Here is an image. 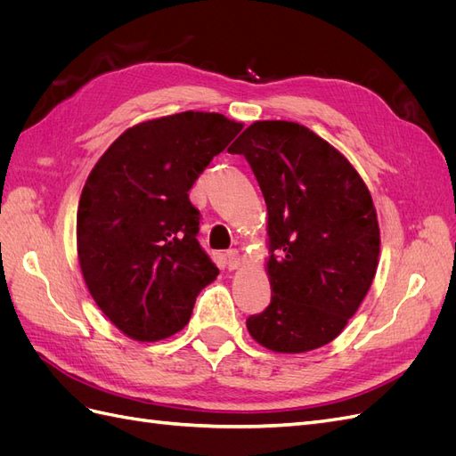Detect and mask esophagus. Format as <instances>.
Listing matches in <instances>:
<instances>
[{
  "instance_id": "obj_1",
  "label": "esophagus",
  "mask_w": 456,
  "mask_h": 456,
  "mask_svg": "<svg viewBox=\"0 0 456 456\" xmlns=\"http://www.w3.org/2000/svg\"><path fill=\"white\" fill-rule=\"evenodd\" d=\"M224 256H226L228 270H236L240 266V251L238 249H228Z\"/></svg>"
}]
</instances>
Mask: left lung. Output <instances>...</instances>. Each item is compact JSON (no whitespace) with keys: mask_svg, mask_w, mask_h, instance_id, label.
<instances>
[{"mask_svg":"<svg viewBox=\"0 0 456 456\" xmlns=\"http://www.w3.org/2000/svg\"><path fill=\"white\" fill-rule=\"evenodd\" d=\"M230 154H241L268 207L272 300L247 317L268 350L325 346L360 308L377 273V211L350 161L295 121H255Z\"/></svg>","mask_w":456,"mask_h":456,"instance_id":"8db88e82","label":"left lung"}]
</instances>
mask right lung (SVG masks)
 Listing matches in <instances>:
<instances>
[{
	"instance_id": "add662e5",
	"label": "right lung",
	"mask_w": 456,
	"mask_h": 456,
	"mask_svg": "<svg viewBox=\"0 0 456 456\" xmlns=\"http://www.w3.org/2000/svg\"><path fill=\"white\" fill-rule=\"evenodd\" d=\"M243 129L223 114L144 121L94 165L77 207V255L89 293L119 330L161 340L181 330L218 268L198 241L188 191Z\"/></svg>"
}]
</instances>
